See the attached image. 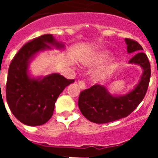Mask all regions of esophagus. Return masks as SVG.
<instances>
[{
	"instance_id": "34e87169",
	"label": "esophagus",
	"mask_w": 158,
	"mask_h": 158,
	"mask_svg": "<svg viewBox=\"0 0 158 158\" xmlns=\"http://www.w3.org/2000/svg\"><path fill=\"white\" fill-rule=\"evenodd\" d=\"M78 85H79L80 89H82V90H84V89H86L85 82L84 81H78Z\"/></svg>"
}]
</instances>
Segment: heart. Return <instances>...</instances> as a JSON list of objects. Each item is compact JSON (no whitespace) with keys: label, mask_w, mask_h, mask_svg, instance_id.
Masks as SVG:
<instances>
[{"label":"heart","mask_w":158,"mask_h":158,"mask_svg":"<svg viewBox=\"0 0 158 158\" xmlns=\"http://www.w3.org/2000/svg\"><path fill=\"white\" fill-rule=\"evenodd\" d=\"M110 55L108 51H101L96 53L89 59L85 61V64L89 66H94L105 61ZM116 68V62L114 60H111L106 64L100 66L98 69H96L94 73L93 78L96 82H104L111 77Z\"/></svg>","instance_id":"obj_1"}]
</instances>
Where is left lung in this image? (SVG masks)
I'll list each match as a JSON object with an SVG mask.
<instances>
[{
  "label": "left lung",
  "mask_w": 158,
  "mask_h": 158,
  "mask_svg": "<svg viewBox=\"0 0 158 158\" xmlns=\"http://www.w3.org/2000/svg\"><path fill=\"white\" fill-rule=\"evenodd\" d=\"M128 54H135L129 63L142 67L139 83L125 95L113 96L104 86L95 85L80 93L78 106L82 115L95 123H107L125 118L135 110L144 98L150 83V64L138 42L125 39Z\"/></svg>",
  "instance_id": "1"
}]
</instances>
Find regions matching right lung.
Returning a JSON list of instances; mask_svg holds the SVG:
<instances>
[{
    "label": "right lung",
    "mask_w": 158,
    "mask_h": 158,
    "mask_svg": "<svg viewBox=\"0 0 158 158\" xmlns=\"http://www.w3.org/2000/svg\"><path fill=\"white\" fill-rule=\"evenodd\" d=\"M63 49L65 45L51 34L43 35L26 43L18 51L8 68L6 99L14 116L27 126H40L51 118L54 104L65 87L73 83L59 73L34 77L28 67L39 52Z\"/></svg>",
    "instance_id": "obj_1"
}]
</instances>
